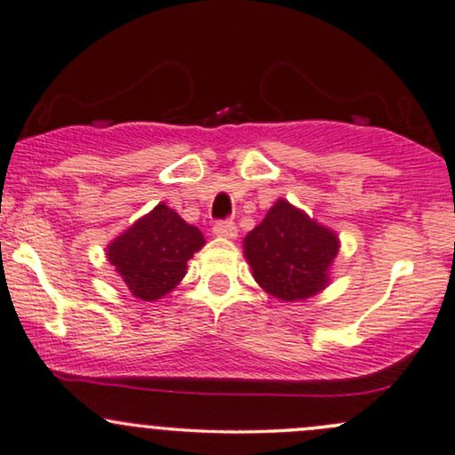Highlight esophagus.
Listing matches in <instances>:
<instances>
[{"mask_svg": "<svg viewBox=\"0 0 455 455\" xmlns=\"http://www.w3.org/2000/svg\"><path fill=\"white\" fill-rule=\"evenodd\" d=\"M212 234L219 238L232 240L238 236V228H236V223H232V221H217L215 228H212Z\"/></svg>", "mask_w": 455, "mask_h": 455, "instance_id": "34e87169", "label": "esophagus"}]
</instances>
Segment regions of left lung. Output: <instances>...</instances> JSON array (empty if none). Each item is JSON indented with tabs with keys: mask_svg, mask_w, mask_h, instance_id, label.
<instances>
[{
	"mask_svg": "<svg viewBox=\"0 0 455 455\" xmlns=\"http://www.w3.org/2000/svg\"><path fill=\"white\" fill-rule=\"evenodd\" d=\"M243 243L255 283L280 301H304L327 289L339 253L338 234L284 198Z\"/></svg>",
	"mask_w": 455,
	"mask_h": 455,
	"instance_id": "left-lung-1",
	"label": "left lung"
}]
</instances>
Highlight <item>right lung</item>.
Instances as JSON below:
<instances>
[{"label": "right lung", "mask_w": 455, "mask_h": 455, "mask_svg": "<svg viewBox=\"0 0 455 455\" xmlns=\"http://www.w3.org/2000/svg\"><path fill=\"white\" fill-rule=\"evenodd\" d=\"M206 244L166 202L139 217L108 244V259L137 299L158 301L181 283L188 261Z\"/></svg>", "instance_id": "obj_1"}]
</instances>
